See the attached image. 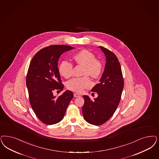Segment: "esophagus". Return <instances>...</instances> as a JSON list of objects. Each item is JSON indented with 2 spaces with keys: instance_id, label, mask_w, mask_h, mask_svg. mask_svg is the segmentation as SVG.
<instances>
[{
  "instance_id": "34e87169",
  "label": "esophagus",
  "mask_w": 159,
  "mask_h": 159,
  "mask_svg": "<svg viewBox=\"0 0 159 159\" xmlns=\"http://www.w3.org/2000/svg\"><path fill=\"white\" fill-rule=\"evenodd\" d=\"M74 97L77 98V97H80V95L78 93H74Z\"/></svg>"
}]
</instances>
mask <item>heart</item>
I'll return each mask as SVG.
<instances>
[{"instance_id":"1","label":"heart","mask_w":159,"mask_h":159,"mask_svg":"<svg viewBox=\"0 0 159 159\" xmlns=\"http://www.w3.org/2000/svg\"><path fill=\"white\" fill-rule=\"evenodd\" d=\"M73 59L78 65L84 66L83 75H86L81 77H74L66 83L67 88L73 92H82L85 89L92 85L90 75L93 78H98L102 71V65L99 60L96 59L95 56L88 50L79 51L73 56ZM73 64L67 60H63L59 66L60 75L66 79L70 77L73 73Z\"/></svg>"}]
</instances>
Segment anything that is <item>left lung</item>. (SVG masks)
I'll return each mask as SVG.
<instances>
[{"label":"left lung","instance_id":"obj_1","mask_svg":"<svg viewBox=\"0 0 159 159\" xmlns=\"http://www.w3.org/2000/svg\"><path fill=\"white\" fill-rule=\"evenodd\" d=\"M106 56V63L100 83L92 89L97 92V98L91 100L84 95V104L82 113L85 120L90 124L99 126L106 123L113 115L120 101L124 87V80L120 64L112 52L99 46Z\"/></svg>","mask_w":159,"mask_h":159}]
</instances>
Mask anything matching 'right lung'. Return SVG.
<instances>
[{"mask_svg": "<svg viewBox=\"0 0 159 159\" xmlns=\"http://www.w3.org/2000/svg\"><path fill=\"white\" fill-rule=\"evenodd\" d=\"M74 48L66 45H51L40 50L30 61L26 76L29 101L39 119L52 125L61 120L73 93L66 90L59 97L54 90H63L57 67L60 55Z\"/></svg>", "mask_w": 159, "mask_h": 159, "instance_id": "obj_1", "label": "right lung"}]
</instances>
